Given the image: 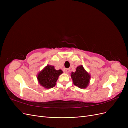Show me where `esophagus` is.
Instances as JSON below:
<instances>
[{"label":"esophagus","mask_w":128,"mask_h":128,"mask_svg":"<svg viewBox=\"0 0 128 128\" xmlns=\"http://www.w3.org/2000/svg\"><path fill=\"white\" fill-rule=\"evenodd\" d=\"M69 71H70V69H64V72H67V73L69 72Z\"/></svg>","instance_id":"1"}]
</instances>
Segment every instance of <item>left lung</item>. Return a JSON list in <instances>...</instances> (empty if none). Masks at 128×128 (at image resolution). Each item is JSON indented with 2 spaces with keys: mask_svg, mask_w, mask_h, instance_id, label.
Returning <instances> with one entry per match:
<instances>
[{
  "mask_svg": "<svg viewBox=\"0 0 128 128\" xmlns=\"http://www.w3.org/2000/svg\"><path fill=\"white\" fill-rule=\"evenodd\" d=\"M71 77L74 85L80 88H84L88 85L90 75L82 66H80L77 67L75 72H72Z\"/></svg>",
  "mask_w": 128,
  "mask_h": 128,
  "instance_id": "obj_1",
  "label": "left lung"
}]
</instances>
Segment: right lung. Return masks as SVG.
Masks as SVG:
<instances>
[{"mask_svg": "<svg viewBox=\"0 0 128 128\" xmlns=\"http://www.w3.org/2000/svg\"><path fill=\"white\" fill-rule=\"evenodd\" d=\"M62 72L60 69L56 70L54 66L47 65L38 74L37 79L42 86L46 88H52L55 86L59 76Z\"/></svg>", "mask_w": 128, "mask_h": 128, "instance_id": "1", "label": "right lung"}]
</instances>
